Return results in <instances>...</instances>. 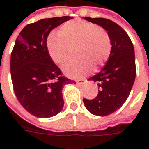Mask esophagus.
<instances>
[{"instance_id":"esophagus-1","label":"esophagus","mask_w":149,"mask_h":149,"mask_svg":"<svg viewBox=\"0 0 149 149\" xmlns=\"http://www.w3.org/2000/svg\"><path fill=\"white\" fill-rule=\"evenodd\" d=\"M86 79H77V80H76V83H77V84H79V85L84 84V83H86Z\"/></svg>"}]
</instances>
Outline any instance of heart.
I'll use <instances>...</instances> for the list:
<instances>
[{
	"instance_id": "1",
	"label": "heart",
	"mask_w": 149,
	"mask_h": 149,
	"mask_svg": "<svg viewBox=\"0 0 149 149\" xmlns=\"http://www.w3.org/2000/svg\"><path fill=\"white\" fill-rule=\"evenodd\" d=\"M48 51L53 61L62 65L74 49V59L63 67L65 74L80 78L90 74L93 66L97 69L107 63L111 52V42L107 32L95 23L84 20H73L59 27L58 35H50Z\"/></svg>"
}]
</instances>
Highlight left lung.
<instances>
[{
    "label": "left lung",
    "mask_w": 149,
    "mask_h": 149,
    "mask_svg": "<svg viewBox=\"0 0 149 149\" xmlns=\"http://www.w3.org/2000/svg\"><path fill=\"white\" fill-rule=\"evenodd\" d=\"M83 19L103 27L111 42V52L107 63L98 74L89 79L98 84V95L92 100L84 98L83 101L86 109L94 115H110L127 100L135 80L133 44L125 30L114 22L87 17Z\"/></svg>",
    "instance_id": "8db88e82"
}]
</instances>
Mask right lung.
I'll return each instance as SVG.
<instances>
[{"label": "right lung", "instance_id": "1", "mask_svg": "<svg viewBox=\"0 0 149 149\" xmlns=\"http://www.w3.org/2000/svg\"><path fill=\"white\" fill-rule=\"evenodd\" d=\"M71 17L39 20L19 33L11 55V76L20 104L33 116L47 118L63 109L62 88L74 81L62 75L47 47L50 32Z\"/></svg>", "mask_w": 149, "mask_h": 149}]
</instances>
